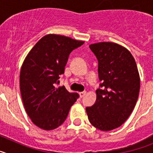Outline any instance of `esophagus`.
<instances>
[{
  "label": "esophagus",
  "mask_w": 153,
  "mask_h": 153,
  "mask_svg": "<svg viewBox=\"0 0 153 153\" xmlns=\"http://www.w3.org/2000/svg\"><path fill=\"white\" fill-rule=\"evenodd\" d=\"M86 91H83V92H79V97H80V98H82V97H84L85 95H86Z\"/></svg>",
  "instance_id": "34e87169"
}]
</instances>
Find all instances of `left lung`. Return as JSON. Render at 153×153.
<instances>
[{"mask_svg":"<svg viewBox=\"0 0 153 153\" xmlns=\"http://www.w3.org/2000/svg\"><path fill=\"white\" fill-rule=\"evenodd\" d=\"M98 60V73L102 81L97 90L96 102L86 107L90 123L102 131H110L122 125L136 106L140 78L135 59L126 47L112 42L90 45Z\"/></svg>","mask_w":153,"mask_h":153,"instance_id":"obj_1","label":"left lung"}]
</instances>
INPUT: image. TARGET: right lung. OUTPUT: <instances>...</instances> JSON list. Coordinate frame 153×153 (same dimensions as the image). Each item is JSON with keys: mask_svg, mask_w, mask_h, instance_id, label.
<instances>
[{"mask_svg": "<svg viewBox=\"0 0 153 153\" xmlns=\"http://www.w3.org/2000/svg\"><path fill=\"white\" fill-rule=\"evenodd\" d=\"M84 41L47 34L30 50L21 66L20 89L24 109L33 124L52 130L63 123L79 94L59 86L69 55Z\"/></svg>", "mask_w": 153, "mask_h": 153, "instance_id": "right-lung-1", "label": "right lung"}]
</instances>
